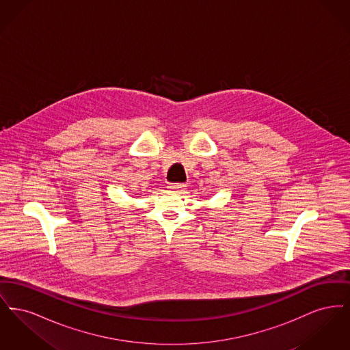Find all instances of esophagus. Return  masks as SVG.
I'll return each mask as SVG.
<instances>
[{
  "label": "esophagus",
  "mask_w": 350,
  "mask_h": 350,
  "mask_svg": "<svg viewBox=\"0 0 350 350\" xmlns=\"http://www.w3.org/2000/svg\"><path fill=\"white\" fill-rule=\"evenodd\" d=\"M167 189L180 193V191H183V190L186 189V185H183V183H169V185H167Z\"/></svg>",
  "instance_id": "esophagus-1"
}]
</instances>
